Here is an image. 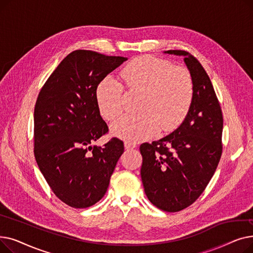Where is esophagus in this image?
Returning a JSON list of instances; mask_svg holds the SVG:
<instances>
[{
	"label": "esophagus",
	"mask_w": 253,
	"mask_h": 253,
	"mask_svg": "<svg viewBox=\"0 0 253 253\" xmlns=\"http://www.w3.org/2000/svg\"><path fill=\"white\" fill-rule=\"evenodd\" d=\"M124 145H125V149L126 150H131V149L136 148V143L131 142V141H125Z\"/></svg>",
	"instance_id": "1"
}]
</instances>
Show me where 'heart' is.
Listing matches in <instances>:
<instances>
[{"label":"heart","mask_w":253,"mask_h":253,"mask_svg":"<svg viewBox=\"0 0 253 253\" xmlns=\"http://www.w3.org/2000/svg\"><path fill=\"white\" fill-rule=\"evenodd\" d=\"M121 77L130 91L141 93L139 113L114 122V135L139 141L154 135L158 128L174 129L187 116L194 96V82L188 69L153 56H140L125 66ZM96 99L101 115L112 121L124 110V87L113 76H106L97 86Z\"/></svg>","instance_id":"1"}]
</instances>
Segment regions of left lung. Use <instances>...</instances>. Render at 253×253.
Returning a JSON list of instances; mask_svg holds the SVG:
<instances>
[{
	"mask_svg": "<svg viewBox=\"0 0 253 253\" xmlns=\"http://www.w3.org/2000/svg\"><path fill=\"white\" fill-rule=\"evenodd\" d=\"M184 56L192 75L194 96L182 124L169 135L140 145V169L144 192L159 209L177 212L192 205L206 189L222 154L223 118L209 76L190 53Z\"/></svg>",
	"mask_w": 253,
	"mask_h": 253,
	"instance_id": "1",
	"label": "left lung"
}]
</instances>
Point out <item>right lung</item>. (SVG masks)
I'll list each match as a JSON object with an SVG mask.
<instances>
[{"mask_svg": "<svg viewBox=\"0 0 253 253\" xmlns=\"http://www.w3.org/2000/svg\"><path fill=\"white\" fill-rule=\"evenodd\" d=\"M126 57L76 50L48 78L34 113V154L52 192L66 205L87 208L104 196L124 143H92L109 132L96 99L101 80Z\"/></svg>", "mask_w": 253, "mask_h": 253, "instance_id": "1", "label": "right lung"}]
</instances>
